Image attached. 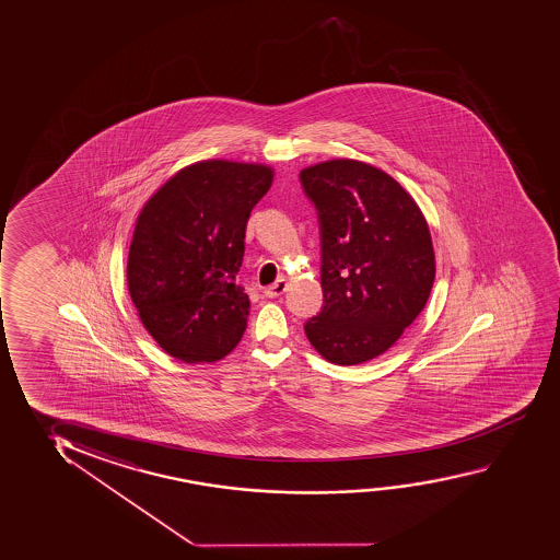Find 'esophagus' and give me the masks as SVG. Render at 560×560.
<instances>
[{
    "label": "esophagus",
    "instance_id": "1",
    "mask_svg": "<svg viewBox=\"0 0 560 560\" xmlns=\"http://www.w3.org/2000/svg\"><path fill=\"white\" fill-rule=\"evenodd\" d=\"M285 290H288V282L282 278V280H278V282L272 283L269 288H265V295L270 299L280 298Z\"/></svg>",
    "mask_w": 560,
    "mask_h": 560
}]
</instances>
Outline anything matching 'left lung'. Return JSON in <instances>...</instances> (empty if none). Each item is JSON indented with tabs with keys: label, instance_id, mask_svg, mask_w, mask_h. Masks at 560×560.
I'll return each mask as SVG.
<instances>
[{
	"label": "left lung",
	"instance_id": "obj_1",
	"mask_svg": "<svg viewBox=\"0 0 560 560\" xmlns=\"http://www.w3.org/2000/svg\"><path fill=\"white\" fill-rule=\"evenodd\" d=\"M301 183L320 217L324 291L306 339L331 364H364L425 308L436 272L429 224L398 180L360 160L308 165Z\"/></svg>",
	"mask_w": 560,
	"mask_h": 560
}]
</instances>
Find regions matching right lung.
<instances>
[{"mask_svg": "<svg viewBox=\"0 0 560 560\" xmlns=\"http://www.w3.org/2000/svg\"><path fill=\"white\" fill-rule=\"evenodd\" d=\"M272 179L270 165L201 160L142 206L127 290L142 326L173 359L217 362L244 336L249 298L236 272L247 219Z\"/></svg>", "mask_w": 560, "mask_h": 560, "instance_id": "obj_1", "label": "right lung"}]
</instances>
